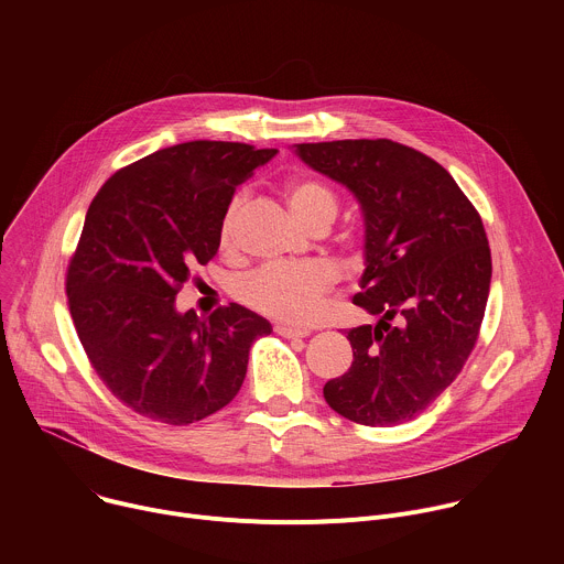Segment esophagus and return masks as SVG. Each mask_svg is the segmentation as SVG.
<instances>
[{
  "mask_svg": "<svg viewBox=\"0 0 564 564\" xmlns=\"http://www.w3.org/2000/svg\"><path fill=\"white\" fill-rule=\"evenodd\" d=\"M274 333L279 337H285V339H299V337H307L310 330H303V328H292V326H285V324H276L274 326Z\"/></svg>",
  "mask_w": 564,
  "mask_h": 564,
  "instance_id": "esophagus-1",
  "label": "esophagus"
}]
</instances>
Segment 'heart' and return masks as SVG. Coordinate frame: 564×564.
<instances>
[{"mask_svg":"<svg viewBox=\"0 0 564 564\" xmlns=\"http://www.w3.org/2000/svg\"><path fill=\"white\" fill-rule=\"evenodd\" d=\"M285 203L290 214L305 229L318 220L333 223L337 216L335 194L314 178H294L288 183ZM240 214V200H234L220 223L218 240L227 248L234 238V225ZM337 281V272L328 263H305L299 268L272 265L257 270L236 285V299L248 307L285 324H307L318 312V303Z\"/></svg>","mask_w":564,"mask_h":564,"instance_id":"obj_1","label":"heart"}]
</instances>
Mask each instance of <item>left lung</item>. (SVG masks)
Here are the masks:
<instances>
[{"mask_svg":"<svg viewBox=\"0 0 564 564\" xmlns=\"http://www.w3.org/2000/svg\"><path fill=\"white\" fill-rule=\"evenodd\" d=\"M364 216L366 270L352 303L379 316L348 330L352 366L324 386L364 426L424 413L466 364L485 318L491 250L479 214L433 158L386 138L294 144Z\"/></svg>","mask_w":564,"mask_h":564,"instance_id":"1","label":"left lung"}]
</instances>
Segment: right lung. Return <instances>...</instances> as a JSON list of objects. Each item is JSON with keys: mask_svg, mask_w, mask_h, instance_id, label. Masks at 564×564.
Returning <instances> with one entry per match:
<instances>
[{"mask_svg": "<svg viewBox=\"0 0 564 564\" xmlns=\"http://www.w3.org/2000/svg\"><path fill=\"white\" fill-rule=\"evenodd\" d=\"M274 155L220 140L165 147L116 172L89 205L66 272L68 307L98 377L133 413L187 426L243 386L270 321L238 303L200 318L178 312L176 294L218 252L236 185Z\"/></svg>", "mask_w": 564, "mask_h": 564, "instance_id": "obj_1", "label": "right lung"}]
</instances>
